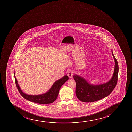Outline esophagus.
<instances>
[{
  "label": "esophagus",
  "mask_w": 132,
  "mask_h": 132,
  "mask_svg": "<svg viewBox=\"0 0 132 132\" xmlns=\"http://www.w3.org/2000/svg\"><path fill=\"white\" fill-rule=\"evenodd\" d=\"M73 71H71V70H70L68 71V77L69 78H72V77L73 76Z\"/></svg>",
  "instance_id": "obj_1"
}]
</instances>
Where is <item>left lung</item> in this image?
<instances>
[{"mask_svg": "<svg viewBox=\"0 0 132 132\" xmlns=\"http://www.w3.org/2000/svg\"><path fill=\"white\" fill-rule=\"evenodd\" d=\"M111 52L115 61V68L112 77L108 82L100 85H92L82 77L77 75L73 76L76 84V96L80 100L84 102H95L108 96L115 88L118 82L119 67L112 50Z\"/></svg>", "mask_w": 132, "mask_h": 132, "instance_id": "1", "label": "left lung"}]
</instances>
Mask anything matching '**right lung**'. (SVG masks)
<instances>
[{
	"label": "right lung",
	"instance_id": "right-lung-1",
	"mask_svg": "<svg viewBox=\"0 0 132 132\" xmlns=\"http://www.w3.org/2000/svg\"><path fill=\"white\" fill-rule=\"evenodd\" d=\"M68 77L67 75H65L62 78L60 79V80L54 82L51 89L46 93L39 95H28L25 94L21 91L18 84L17 79L14 75L16 86L21 95L25 99H27L30 102L42 104H50L54 102L57 98L60 88L61 87L64 82L68 80Z\"/></svg>",
	"mask_w": 132,
	"mask_h": 132
}]
</instances>
